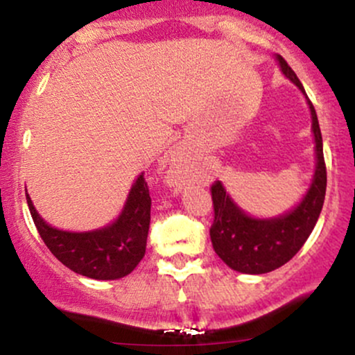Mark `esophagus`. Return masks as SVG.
I'll return each instance as SVG.
<instances>
[{
	"instance_id": "1",
	"label": "esophagus",
	"mask_w": 355,
	"mask_h": 355,
	"mask_svg": "<svg viewBox=\"0 0 355 355\" xmlns=\"http://www.w3.org/2000/svg\"><path fill=\"white\" fill-rule=\"evenodd\" d=\"M170 183L175 189H180L182 183L185 182L187 170H189V160H187L185 153H175L172 157V164H170Z\"/></svg>"
}]
</instances>
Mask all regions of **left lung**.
Returning <instances> with one entry per match:
<instances>
[{
  "instance_id": "1",
  "label": "left lung",
  "mask_w": 355,
  "mask_h": 355,
  "mask_svg": "<svg viewBox=\"0 0 355 355\" xmlns=\"http://www.w3.org/2000/svg\"><path fill=\"white\" fill-rule=\"evenodd\" d=\"M275 60L285 78L291 80L307 100L315 144V170L302 200L277 217H254L237 205L222 182L218 180L211 185V200L215 210L214 225L210 229L211 245L215 254L232 270H237L240 274H267L287 263L312 234L324 205L327 187L322 133L315 108L307 98L302 83L287 61L280 55H277Z\"/></svg>"
}]
</instances>
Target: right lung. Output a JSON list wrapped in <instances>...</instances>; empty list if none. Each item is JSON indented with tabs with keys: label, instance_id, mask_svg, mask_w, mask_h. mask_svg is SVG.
I'll use <instances>...</instances> for the list:
<instances>
[{
	"label": "right lung",
	"instance_id": "right-lung-1",
	"mask_svg": "<svg viewBox=\"0 0 355 355\" xmlns=\"http://www.w3.org/2000/svg\"><path fill=\"white\" fill-rule=\"evenodd\" d=\"M26 202L40 237L51 254L76 274L95 280H116L133 272L144 259L152 207L144 173L133 182L120 215L95 230L56 229L38 214L28 191Z\"/></svg>",
	"mask_w": 355,
	"mask_h": 355
}]
</instances>
